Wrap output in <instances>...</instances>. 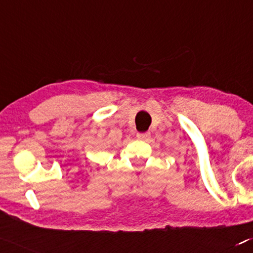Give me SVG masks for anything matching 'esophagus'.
Listing matches in <instances>:
<instances>
[{"mask_svg":"<svg viewBox=\"0 0 253 253\" xmlns=\"http://www.w3.org/2000/svg\"><path fill=\"white\" fill-rule=\"evenodd\" d=\"M149 136H150V133H149V132H139V133H137V138L143 139V141L148 139Z\"/></svg>","mask_w":253,"mask_h":253,"instance_id":"obj_1","label":"esophagus"}]
</instances>
